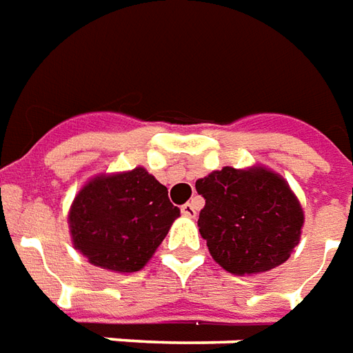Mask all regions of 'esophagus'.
<instances>
[{"mask_svg": "<svg viewBox=\"0 0 353 353\" xmlns=\"http://www.w3.org/2000/svg\"><path fill=\"white\" fill-rule=\"evenodd\" d=\"M181 211H182V214H184V216H190V219H194V216H196V212H197V207L194 203H184L181 207Z\"/></svg>", "mask_w": 353, "mask_h": 353, "instance_id": "1", "label": "esophagus"}]
</instances>
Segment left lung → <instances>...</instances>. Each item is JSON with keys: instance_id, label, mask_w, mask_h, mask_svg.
Returning <instances> with one entry per match:
<instances>
[{"instance_id": "8db88e82", "label": "left lung", "mask_w": 353, "mask_h": 353, "mask_svg": "<svg viewBox=\"0 0 353 353\" xmlns=\"http://www.w3.org/2000/svg\"><path fill=\"white\" fill-rule=\"evenodd\" d=\"M205 207L199 232L230 274H261L283 264L299 245L304 212L289 184L266 169L224 167L196 182Z\"/></svg>"}]
</instances>
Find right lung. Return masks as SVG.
Returning <instances> with one entry per match:
<instances>
[{
    "label": "right lung",
    "mask_w": 353,
    "mask_h": 353,
    "mask_svg": "<svg viewBox=\"0 0 353 353\" xmlns=\"http://www.w3.org/2000/svg\"><path fill=\"white\" fill-rule=\"evenodd\" d=\"M179 214L163 184L137 167L92 179L74 199L68 221L74 247L91 264L129 274L150 261Z\"/></svg>",
    "instance_id": "obj_1"
}]
</instances>
